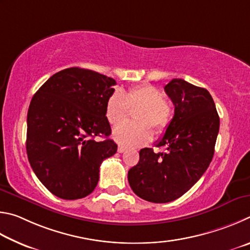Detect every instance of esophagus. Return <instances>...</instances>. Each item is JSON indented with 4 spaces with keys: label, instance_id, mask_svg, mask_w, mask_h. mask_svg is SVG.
<instances>
[{
    "label": "esophagus",
    "instance_id": "obj_1",
    "mask_svg": "<svg viewBox=\"0 0 250 250\" xmlns=\"http://www.w3.org/2000/svg\"><path fill=\"white\" fill-rule=\"evenodd\" d=\"M117 151L120 152V154H122V152H124V151H125V147H123V146H118V148H117Z\"/></svg>",
    "mask_w": 250,
    "mask_h": 250
}]
</instances>
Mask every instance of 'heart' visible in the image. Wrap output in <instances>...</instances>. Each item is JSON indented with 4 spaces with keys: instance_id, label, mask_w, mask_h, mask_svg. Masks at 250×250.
<instances>
[{
    "instance_id": "heart-1",
    "label": "heart",
    "mask_w": 250,
    "mask_h": 250,
    "mask_svg": "<svg viewBox=\"0 0 250 250\" xmlns=\"http://www.w3.org/2000/svg\"><path fill=\"white\" fill-rule=\"evenodd\" d=\"M128 108L135 111L133 124L118 125L113 137L122 146L142 147L156 134L164 133L171 122L172 107L158 87L150 84L136 85L127 91L115 90L105 105V116L111 125H117L128 115Z\"/></svg>"
}]
</instances>
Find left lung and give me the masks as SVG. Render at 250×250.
Masks as SVG:
<instances>
[{"mask_svg":"<svg viewBox=\"0 0 250 250\" xmlns=\"http://www.w3.org/2000/svg\"><path fill=\"white\" fill-rule=\"evenodd\" d=\"M165 91L174 115L156 146L167 151L155 154L144 148L128 171L135 194L152 203L177 200L199 181L211 164L220 129L215 103L207 89L172 79Z\"/></svg>","mask_w":250,"mask_h":250,"instance_id":"obj_1","label":"left lung"}]
</instances>
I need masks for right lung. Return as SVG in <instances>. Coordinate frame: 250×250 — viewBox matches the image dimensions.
Listing matches in <instances>:
<instances>
[{
  "instance_id": "add662e5",
  "label": "right lung",
  "mask_w": 250,
  "mask_h": 250,
  "mask_svg": "<svg viewBox=\"0 0 250 250\" xmlns=\"http://www.w3.org/2000/svg\"><path fill=\"white\" fill-rule=\"evenodd\" d=\"M116 81L82 68L50 77L30 101L26 150L35 174L52 194L63 200L89 195L99 182L100 166L117 145L105 116ZM104 137L96 142V136Z\"/></svg>"
}]
</instances>
